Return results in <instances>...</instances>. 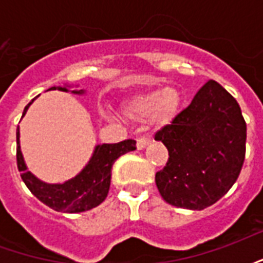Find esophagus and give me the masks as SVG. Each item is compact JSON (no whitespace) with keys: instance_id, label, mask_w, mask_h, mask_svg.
I'll return each mask as SVG.
<instances>
[{"instance_id":"esophagus-1","label":"esophagus","mask_w":263,"mask_h":263,"mask_svg":"<svg viewBox=\"0 0 263 263\" xmlns=\"http://www.w3.org/2000/svg\"><path fill=\"white\" fill-rule=\"evenodd\" d=\"M151 145V141H149L148 138H139L137 141V148L139 149V151H142V149H145L146 146H149Z\"/></svg>"}]
</instances>
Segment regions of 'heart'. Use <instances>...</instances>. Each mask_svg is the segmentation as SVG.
Here are the masks:
<instances>
[{
  "label": "heart",
  "instance_id": "heart-1",
  "mask_svg": "<svg viewBox=\"0 0 263 263\" xmlns=\"http://www.w3.org/2000/svg\"><path fill=\"white\" fill-rule=\"evenodd\" d=\"M183 97L176 87L155 88L134 96L122 104V112L128 120L142 121L152 114L156 126L169 125L182 108Z\"/></svg>",
  "mask_w": 263,
  "mask_h": 263
}]
</instances>
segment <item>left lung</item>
<instances>
[{"mask_svg":"<svg viewBox=\"0 0 263 263\" xmlns=\"http://www.w3.org/2000/svg\"><path fill=\"white\" fill-rule=\"evenodd\" d=\"M169 159L155 182L166 203L204 210L237 182L245 159L247 124L237 100L210 80L187 108L155 135Z\"/></svg>","mask_w":263,"mask_h":263,"instance_id":"8db88e82","label":"left lung"}]
</instances>
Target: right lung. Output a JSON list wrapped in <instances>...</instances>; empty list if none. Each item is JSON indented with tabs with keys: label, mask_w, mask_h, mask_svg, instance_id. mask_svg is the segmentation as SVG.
I'll return each instance as SVG.
<instances>
[{
	"label": "right lung",
	"mask_w": 263,
	"mask_h": 263,
	"mask_svg": "<svg viewBox=\"0 0 263 263\" xmlns=\"http://www.w3.org/2000/svg\"><path fill=\"white\" fill-rule=\"evenodd\" d=\"M56 88L60 91H69L67 87H50L49 90H56ZM71 92L83 94L84 90H73ZM33 100L26 105L22 117L26 114ZM135 149H137V142L134 139H126L118 143L97 145L88 163L83 167V171L79 175H76L73 179L65 183L50 184L39 180L28 171L21 152L20 128L16 129V163L26 187L31 190V193L35 197L39 198L43 204H46L54 211L70 213V214L83 213L103 203L108 194L111 169L114 162L121 155L128 154Z\"/></svg>",
	"instance_id": "1"
}]
</instances>
